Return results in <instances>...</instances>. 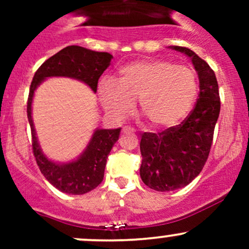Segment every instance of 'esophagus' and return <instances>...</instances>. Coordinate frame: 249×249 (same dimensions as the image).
I'll return each instance as SVG.
<instances>
[{"instance_id":"esophagus-1","label":"esophagus","mask_w":249,"mask_h":249,"mask_svg":"<svg viewBox=\"0 0 249 249\" xmlns=\"http://www.w3.org/2000/svg\"><path fill=\"white\" fill-rule=\"evenodd\" d=\"M134 131H135V129L131 126H125L124 129H123V132H134Z\"/></svg>"}]
</instances>
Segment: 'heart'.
<instances>
[{
	"label": "heart",
	"mask_w": 249,
	"mask_h": 249,
	"mask_svg": "<svg viewBox=\"0 0 249 249\" xmlns=\"http://www.w3.org/2000/svg\"><path fill=\"white\" fill-rule=\"evenodd\" d=\"M197 92L194 70L166 60L131 62L120 70L118 82L106 78L99 84L102 106L113 118H125L139 101L141 114L155 129L172 127L184 119Z\"/></svg>",
	"instance_id": "heart-1"
}]
</instances>
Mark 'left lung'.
<instances>
[{"mask_svg": "<svg viewBox=\"0 0 249 249\" xmlns=\"http://www.w3.org/2000/svg\"><path fill=\"white\" fill-rule=\"evenodd\" d=\"M172 49L192 59L200 82L196 105L179 125L161 132H144L140 143L143 183L157 192H171L189 184L207 161L220 112L219 88L214 71L185 47Z\"/></svg>", "mask_w": 249, "mask_h": 249, "instance_id": "obj_1", "label": "left lung"}]
</instances>
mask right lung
<instances>
[{
    "label": "right lung",
    "mask_w": 249,
    "mask_h": 249,
    "mask_svg": "<svg viewBox=\"0 0 249 249\" xmlns=\"http://www.w3.org/2000/svg\"><path fill=\"white\" fill-rule=\"evenodd\" d=\"M113 56L108 53L94 52L79 46H69L46 60L35 73L27 99V118L31 127V142L36 162L42 175L56 189L67 194L80 195L95 189L104 179L107 158L119 139L120 129H97L87 149L76 161L56 164L47 159L37 142L31 104L36 88L48 77H70L82 80L96 92L97 82L109 66Z\"/></svg>",
    "instance_id": "add662e5"
}]
</instances>
